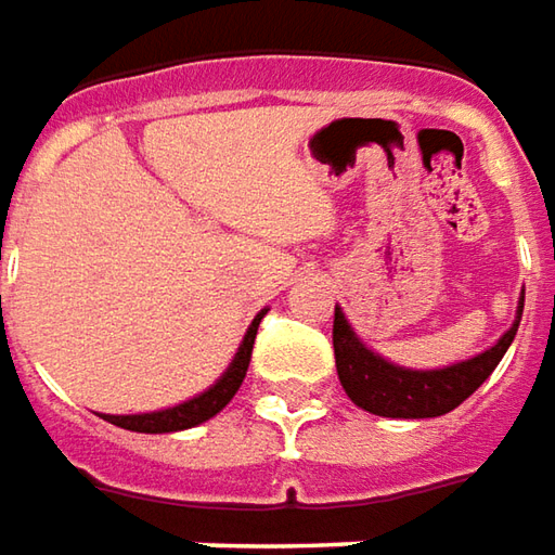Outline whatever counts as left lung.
<instances>
[{
  "instance_id": "8db88e82",
  "label": "left lung",
  "mask_w": 555,
  "mask_h": 555,
  "mask_svg": "<svg viewBox=\"0 0 555 555\" xmlns=\"http://www.w3.org/2000/svg\"><path fill=\"white\" fill-rule=\"evenodd\" d=\"M522 302H519L516 323L498 338L494 348L470 357L464 363L446 366V370H430V373L403 370V366H393L388 360L375 357L370 348H363V341L354 336L345 314L336 308L333 348H336L338 382L357 406L373 412V415H385V418H437V415H446V412L461 406L501 363V357L511 348L519 321H522Z\"/></svg>"
}]
</instances>
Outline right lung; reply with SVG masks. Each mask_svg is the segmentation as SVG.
I'll list each match as a JSON object with an SVG mask.
<instances>
[{
	"label": "right lung",
	"mask_w": 555,
	"mask_h": 555,
	"mask_svg": "<svg viewBox=\"0 0 555 555\" xmlns=\"http://www.w3.org/2000/svg\"><path fill=\"white\" fill-rule=\"evenodd\" d=\"M266 314V311H262ZM262 314H256V321L250 323L247 336H244V345L237 348L232 366L225 370V375L219 378L217 385L210 390L198 393L195 400L189 403H180L173 409H162V412H146V415H103L109 425L125 427V430H137V434H170V430H185V427H195L207 418H214L219 409L225 406L232 400L244 375H247V366H250L253 354V341H256V330H259V321Z\"/></svg>",
	"instance_id": "1"
}]
</instances>
